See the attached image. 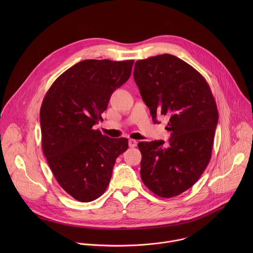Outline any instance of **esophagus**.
Returning a JSON list of instances; mask_svg holds the SVG:
<instances>
[{
	"mask_svg": "<svg viewBox=\"0 0 253 253\" xmlns=\"http://www.w3.org/2000/svg\"><path fill=\"white\" fill-rule=\"evenodd\" d=\"M128 144H129V147H130V148H134V147H136V145H137V141L134 140V139H129Z\"/></svg>",
	"mask_w": 253,
	"mask_h": 253,
	"instance_id": "34e87169",
	"label": "esophagus"
}]
</instances>
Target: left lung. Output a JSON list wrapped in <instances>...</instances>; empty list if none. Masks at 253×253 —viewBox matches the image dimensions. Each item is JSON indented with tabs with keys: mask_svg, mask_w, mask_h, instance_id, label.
<instances>
[{
	"mask_svg": "<svg viewBox=\"0 0 253 253\" xmlns=\"http://www.w3.org/2000/svg\"><path fill=\"white\" fill-rule=\"evenodd\" d=\"M134 80L152 120L167 117L169 145L163 140L139 142L141 179L154 194L170 198L189 189L207 167L218 110L204 77L170 54L138 60Z\"/></svg>",
	"mask_w": 253,
	"mask_h": 253,
	"instance_id": "8db88e82",
	"label": "left lung"
}]
</instances>
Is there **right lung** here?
I'll list each match as a JSON object with an SVG mask.
<instances>
[{"label": "right lung", "mask_w": 253, "mask_h": 253, "mask_svg": "<svg viewBox=\"0 0 253 253\" xmlns=\"http://www.w3.org/2000/svg\"><path fill=\"white\" fill-rule=\"evenodd\" d=\"M133 60H84L66 70L46 93L40 110L42 148L59 185L90 202L109 185L128 139L93 129L112 93L130 77Z\"/></svg>", "instance_id": "obj_1"}]
</instances>
